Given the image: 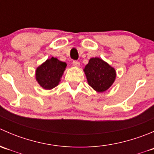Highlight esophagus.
<instances>
[{
    "label": "esophagus",
    "instance_id": "34e87169",
    "mask_svg": "<svg viewBox=\"0 0 154 154\" xmlns=\"http://www.w3.org/2000/svg\"><path fill=\"white\" fill-rule=\"evenodd\" d=\"M72 64L74 67H79V66H80V63H79L78 61H76V60L73 61Z\"/></svg>",
    "mask_w": 154,
    "mask_h": 154
}]
</instances>
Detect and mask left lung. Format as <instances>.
Returning <instances> with one entry per match:
<instances>
[{
	"label": "left lung",
	"instance_id": "1",
	"mask_svg": "<svg viewBox=\"0 0 154 154\" xmlns=\"http://www.w3.org/2000/svg\"><path fill=\"white\" fill-rule=\"evenodd\" d=\"M83 71L88 85L97 92L106 91L116 78L115 68L98 57L90 59Z\"/></svg>",
	"mask_w": 154,
	"mask_h": 154
}]
</instances>
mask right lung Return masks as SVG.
<instances>
[{
  "mask_svg": "<svg viewBox=\"0 0 154 154\" xmlns=\"http://www.w3.org/2000/svg\"><path fill=\"white\" fill-rule=\"evenodd\" d=\"M67 64L51 57L35 70V80L44 89L51 90L58 86Z\"/></svg>",
  "mask_w": 154,
  "mask_h": 154,
  "instance_id": "right-lung-1",
  "label": "right lung"
}]
</instances>
